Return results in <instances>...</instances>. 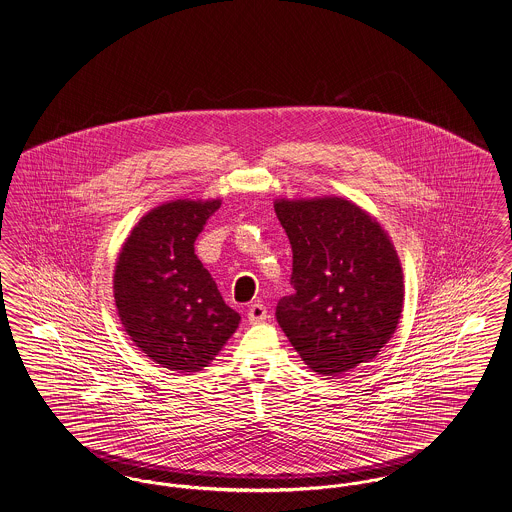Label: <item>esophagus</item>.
<instances>
[{"mask_svg":"<svg viewBox=\"0 0 512 512\" xmlns=\"http://www.w3.org/2000/svg\"><path fill=\"white\" fill-rule=\"evenodd\" d=\"M247 320L251 324H259V322H265L266 320V307L261 303H253L249 310H247Z\"/></svg>","mask_w":512,"mask_h":512,"instance_id":"34e87169","label":"esophagus"}]
</instances>
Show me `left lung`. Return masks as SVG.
<instances>
[{"mask_svg":"<svg viewBox=\"0 0 512 512\" xmlns=\"http://www.w3.org/2000/svg\"><path fill=\"white\" fill-rule=\"evenodd\" d=\"M293 249V295L276 320L308 368L339 377L371 362L400 324L404 272L389 232L341 196L274 202Z\"/></svg>","mask_w":512,"mask_h":512,"instance_id":"8db88e82","label":"left lung"}]
</instances>
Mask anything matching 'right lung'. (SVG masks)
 Instances as JSON below:
<instances>
[{"label":"right lung","mask_w":512,"mask_h":512,"mask_svg":"<svg viewBox=\"0 0 512 512\" xmlns=\"http://www.w3.org/2000/svg\"><path fill=\"white\" fill-rule=\"evenodd\" d=\"M221 200H171L150 209L125 238L114 299L125 333L162 368H207L240 324L194 242Z\"/></svg>","instance_id":"add662e5"}]
</instances>
